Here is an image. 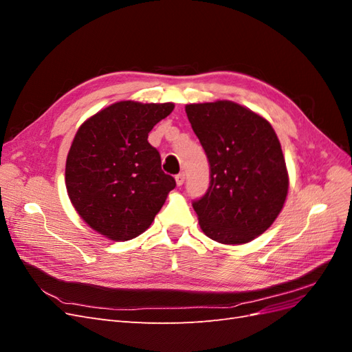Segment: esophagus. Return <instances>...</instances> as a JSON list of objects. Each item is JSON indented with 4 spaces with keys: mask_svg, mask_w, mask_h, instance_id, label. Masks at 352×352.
Returning <instances> with one entry per match:
<instances>
[{
    "mask_svg": "<svg viewBox=\"0 0 352 352\" xmlns=\"http://www.w3.org/2000/svg\"><path fill=\"white\" fill-rule=\"evenodd\" d=\"M176 184H177V186H180V185H184V182H185V173L184 172H180L179 175H176Z\"/></svg>",
    "mask_w": 352,
    "mask_h": 352,
    "instance_id": "esophagus-1",
    "label": "esophagus"
}]
</instances>
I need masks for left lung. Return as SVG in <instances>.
Listing matches in <instances>:
<instances>
[{"label":"left lung","mask_w":352,"mask_h":352,"mask_svg":"<svg viewBox=\"0 0 352 352\" xmlns=\"http://www.w3.org/2000/svg\"><path fill=\"white\" fill-rule=\"evenodd\" d=\"M210 166L207 192L192 201L212 241L245 243L267 230L287 194V172L272 124L230 101L186 105Z\"/></svg>","instance_id":"1"}]
</instances>
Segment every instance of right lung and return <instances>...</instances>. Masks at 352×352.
<instances>
[{
  "label": "right lung",
  "mask_w": 352,
  "mask_h": 352,
  "mask_svg": "<svg viewBox=\"0 0 352 352\" xmlns=\"http://www.w3.org/2000/svg\"><path fill=\"white\" fill-rule=\"evenodd\" d=\"M173 109L172 102L120 101L79 127L66 162L67 194L101 235L113 241L141 235L176 186L148 142V133Z\"/></svg>",
  "instance_id": "add662e5"
}]
</instances>
